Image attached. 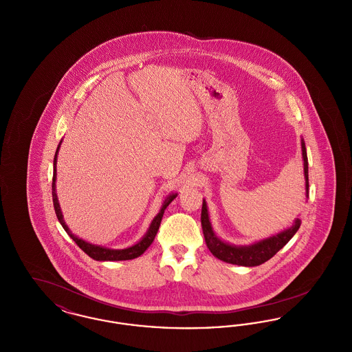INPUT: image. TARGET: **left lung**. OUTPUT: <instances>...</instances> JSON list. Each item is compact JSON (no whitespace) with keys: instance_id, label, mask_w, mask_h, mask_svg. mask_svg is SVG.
Masks as SVG:
<instances>
[{"instance_id":"left-lung-1","label":"left lung","mask_w":352,"mask_h":352,"mask_svg":"<svg viewBox=\"0 0 352 352\" xmlns=\"http://www.w3.org/2000/svg\"><path fill=\"white\" fill-rule=\"evenodd\" d=\"M302 158H303V171H305V182H306V197H309V164H307V154L303 140L301 141ZM201 230L204 234V240L207 248L211 253L218 257L219 260L226 261L228 264L241 265V267H257L268 261L281 248H284L287 241L296 234L301 226V220L297 218L294 220L293 226L287 230H284L280 234H273L264 240L256 241L251 245H232L223 240H220L217 234H214L210 218L207 204L203 199L201 204Z\"/></svg>"}]
</instances>
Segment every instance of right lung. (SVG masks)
Returning a JSON list of instances; mask_svg holds the SVG:
<instances>
[{"mask_svg":"<svg viewBox=\"0 0 352 352\" xmlns=\"http://www.w3.org/2000/svg\"><path fill=\"white\" fill-rule=\"evenodd\" d=\"M62 142V141H60ZM60 148V144L58 145V149L55 151V157H54V175H52V201H54V208H55V214H56V218L59 220V223L62 224V227L65 228V231L67 232L68 236L79 245V248L82 251L85 252L91 258L94 260H98V261H122V260H132L138 256H141L144 252L146 251L149 247H151L155 234L158 232V228H160V224H161V220L164 217V212L166 210L168 204L171 201H174L177 198V192L175 194H171L168 195V198L164 201L158 215L155 218L153 219L151 221V227L148 230V232L145 234V236L132 247L129 248H125V250H111V248H105V247H101V245H95V244H91V243H87L82 239H79L78 236L72 234L69 231V228L67 227V224L65 223L63 220V215H62V211H60V206H59V201H58V197H56V188H55V182H56V158H58V151Z\"/></svg>","mask_w":352,"mask_h":352,"instance_id":"obj_1","label":"right lung"}]
</instances>
